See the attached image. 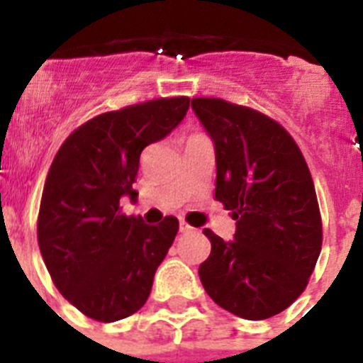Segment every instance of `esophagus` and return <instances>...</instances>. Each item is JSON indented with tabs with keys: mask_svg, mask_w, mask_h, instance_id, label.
<instances>
[{
	"mask_svg": "<svg viewBox=\"0 0 363 363\" xmlns=\"http://www.w3.org/2000/svg\"><path fill=\"white\" fill-rule=\"evenodd\" d=\"M179 233H184V234L194 233V227L189 225L187 221H179Z\"/></svg>",
	"mask_w": 363,
	"mask_h": 363,
	"instance_id": "1",
	"label": "esophagus"
}]
</instances>
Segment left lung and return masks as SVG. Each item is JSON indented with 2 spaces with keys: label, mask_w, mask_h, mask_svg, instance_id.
<instances>
[{
  "label": "left lung",
  "mask_w": 363,
  "mask_h": 363,
  "mask_svg": "<svg viewBox=\"0 0 363 363\" xmlns=\"http://www.w3.org/2000/svg\"><path fill=\"white\" fill-rule=\"evenodd\" d=\"M216 149L214 198L236 220L233 242L211 229L200 265L205 291L229 313L265 320L306 291L322 251V216L309 167L278 121L220 98H192Z\"/></svg>",
  "instance_id": "1"
}]
</instances>
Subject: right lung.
Wrapping results in <instances>:
<instances>
[{
    "instance_id": "add662e5",
    "label": "right lung",
    "mask_w": 363,
    "mask_h": 363,
    "mask_svg": "<svg viewBox=\"0 0 363 363\" xmlns=\"http://www.w3.org/2000/svg\"><path fill=\"white\" fill-rule=\"evenodd\" d=\"M187 96L149 99L79 125L56 152L38 214V243L56 289L96 322H116L143 307L154 272L178 234L165 216L147 225L121 213L140 154L184 120Z\"/></svg>"
}]
</instances>
